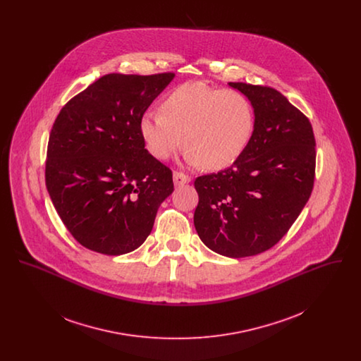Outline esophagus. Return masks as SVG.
Masks as SVG:
<instances>
[{
    "label": "esophagus",
    "mask_w": 361,
    "mask_h": 361,
    "mask_svg": "<svg viewBox=\"0 0 361 361\" xmlns=\"http://www.w3.org/2000/svg\"><path fill=\"white\" fill-rule=\"evenodd\" d=\"M173 181H174V184L176 185H184V184H187L190 181V177H189L188 174H185V173L183 172H176L173 173Z\"/></svg>",
    "instance_id": "esophagus-1"
}]
</instances>
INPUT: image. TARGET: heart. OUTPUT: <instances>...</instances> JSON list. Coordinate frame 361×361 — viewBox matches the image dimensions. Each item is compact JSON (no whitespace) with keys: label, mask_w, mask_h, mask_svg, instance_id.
I'll list each match as a JSON object with an SVG mask.
<instances>
[{"label":"heart","mask_w":361,"mask_h":361,"mask_svg":"<svg viewBox=\"0 0 361 361\" xmlns=\"http://www.w3.org/2000/svg\"><path fill=\"white\" fill-rule=\"evenodd\" d=\"M255 131V111L247 97L234 89L187 82L169 92L161 112L140 116L139 133L147 152L169 159L184 143L190 166L224 169L245 152Z\"/></svg>","instance_id":"heart-1"}]
</instances>
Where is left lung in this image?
I'll return each instance as SVG.
<instances>
[{
    "instance_id": "obj_1",
    "label": "left lung",
    "mask_w": 361,
    "mask_h": 361,
    "mask_svg": "<svg viewBox=\"0 0 361 361\" xmlns=\"http://www.w3.org/2000/svg\"><path fill=\"white\" fill-rule=\"evenodd\" d=\"M255 108V131L233 166L196 177L195 228L207 247L256 256L281 240L309 202L315 137L309 118L271 86L228 84Z\"/></svg>"
}]
</instances>
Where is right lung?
Returning a JSON list of instances; mask_svg holds the SVG:
<instances>
[{
    "label": "right lung",
    "instance_id": "add662e5",
    "mask_svg": "<svg viewBox=\"0 0 361 361\" xmlns=\"http://www.w3.org/2000/svg\"><path fill=\"white\" fill-rule=\"evenodd\" d=\"M173 77L105 74L70 99L54 121L46 187L86 249L108 256L135 250L172 193V171L145 149L139 121Z\"/></svg>",
    "mask_w": 361,
    "mask_h": 361
}]
</instances>
